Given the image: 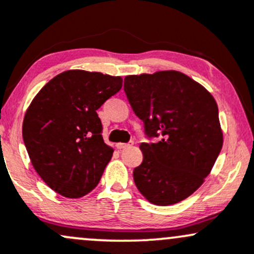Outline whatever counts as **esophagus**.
Masks as SVG:
<instances>
[{"label":"esophagus","instance_id":"1","mask_svg":"<svg viewBox=\"0 0 254 254\" xmlns=\"http://www.w3.org/2000/svg\"><path fill=\"white\" fill-rule=\"evenodd\" d=\"M132 144V142L131 143H117L116 144V147L118 149H125V148H127V147H130Z\"/></svg>","mask_w":254,"mask_h":254}]
</instances>
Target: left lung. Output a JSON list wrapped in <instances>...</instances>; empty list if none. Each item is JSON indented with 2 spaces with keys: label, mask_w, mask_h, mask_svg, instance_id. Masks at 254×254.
<instances>
[{
  "label": "left lung",
  "mask_w": 254,
  "mask_h": 254,
  "mask_svg": "<svg viewBox=\"0 0 254 254\" xmlns=\"http://www.w3.org/2000/svg\"><path fill=\"white\" fill-rule=\"evenodd\" d=\"M124 91L148 137L133 181L149 202L174 205L204 183L223 146L218 107L207 90L178 71L127 76Z\"/></svg>",
  "instance_id": "left-lung-1"
}]
</instances>
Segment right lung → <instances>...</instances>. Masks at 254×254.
<instances>
[{
	"label": "right lung",
	"instance_id": "1",
	"mask_svg": "<svg viewBox=\"0 0 254 254\" xmlns=\"http://www.w3.org/2000/svg\"><path fill=\"white\" fill-rule=\"evenodd\" d=\"M122 77L68 69L50 79L27 108L23 138L36 172L65 197L84 196L113 154L96 111L122 89Z\"/></svg>",
	"mask_w": 254,
	"mask_h": 254
}]
</instances>
